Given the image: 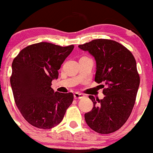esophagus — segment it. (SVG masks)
<instances>
[{
    "label": "esophagus",
    "instance_id": "34e87169",
    "mask_svg": "<svg viewBox=\"0 0 153 153\" xmlns=\"http://www.w3.org/2000/svg\"><path fill=\"white\" fill-rule=\"evenodd\" d=\"M84 97V94H81L79 92H75L74 94V98L75 99H81V98Z\"/></svg>",
    "mask_w": 153,
    "mask_h": 153
}]
</instances>
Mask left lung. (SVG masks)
I'll list each match as a JSON object with an SVG mask.
<instances>
[{
	"mask_svg": "<svg viewBox=\"0 0 153 153\" xmlns=\"http://www.w3.org/2000/svg\"><path fill=\"white\" fill-rule=\"evenodd\" d=\"M78 48L94 57L95 81L106 86L103 99L89 97L94 107L85 114V122L99 134L115 132L127 122L134 105L140 85L136 60L131 51L112 40H93Z\"/></svg>",
	"mask_w": 153,
	"mask_h": 153,
	"instance_id": "left-lung-1",
	"label": "left lung"
}]
</instances>
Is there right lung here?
<instances>
[{"label": "right lung", "mask_w": 153, "mask_h": 153, "mask_svg": "<svg viewBox=\"0 0 153 153\" xmlns=\"http://www.w3.org/2000/svg\"><path fill=\"white\" fill-rule=\"evenodd\" d=\"M73 49V45L40 42L22 49L13 61L10 85L15 102L32 126H56L72 103V93L54 92L51 82L58 78V70Z\"/></svg>", "instance_id": "right-lung-1"}]
</instances>
